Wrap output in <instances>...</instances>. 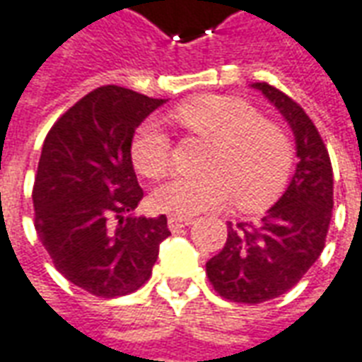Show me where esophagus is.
I'll use <instances>...</instances> for the list:
<instances>
[{"instance_id":"1","label":"esophagus","mask_w":362,"mask_h":362,"mask_svg":"<svg viewBox=\"0 0 362 362\" xmlns=\"http://www.w3.org/2000/svg\"><path fill=\"white\" fill-rule=\"evenodd\" d=\"M189 224H193V220H191V218H179V216L168 218V228L171 230V232H177V230L189 226Z\"/></svg>"}]
</instances>
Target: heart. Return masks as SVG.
<instances>
[{
    "label": "heart",
    "instance_id": "b5f03b06",
    "mask_svg": "<svg viewBox=\"0 0 362 362\" xmlns=\"http://www.w3.org/2000/svg\"><path fill=\"white\" fill-rule=\"evenodd\" d=\"M173 119L189 132L210 140L206 175L177 177L153 194L156 206L189 218L220 209L234 199L238 209L259 212L279 199L288 183L294 148L279 122L232 95H201L181 103ZM138 173L160 179L171 169V140L156 120L136 130L130 146Z\"/></svg>",
    "mask_w": 362,
    "mask_h": 362
}]
</instances>
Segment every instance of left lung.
<instances>
[{
    "instance_id": "left-lung-1",
    "label": "left lung",
    "mask_w": 362,
    "mask_h": 362,
    "mask_svg": "<svg viewBox=\"0 0 362 362\" xmlns=\"http://www.w3.org/2000/svg\"><path fill=\"white\" fill-rule=\"evenodd\" d=\"M253 87L288 120L298 163L261 222H228L224 247L206 263L212 288L238 304H261L291 291L322 255L333 209L332 161L312 119L281 89L265 81Z\"/></svg>"
}]
</instances>
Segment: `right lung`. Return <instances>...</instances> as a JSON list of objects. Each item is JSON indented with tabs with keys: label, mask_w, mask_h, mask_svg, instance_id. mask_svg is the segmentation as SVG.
I'll list each match as a JSON object with an SVG mask.
<instances>
[{
	"label": "right lung",
	"mask_w": 362,
	"mask_h": 362,
	"mask_svg": "<svg viewBox=\"0 0 362 362\" xmlns=\"http://www.w3.org/2000/svg\"><path fill=\"white\" fill-rule=\"evenodd\" d=\"M161 103L124 87H97L46 134L33 185L35 230L54 267L99 298L138 291L171 234L163 214L130 216L144 197L132 136Z\"/></svg>",
	"instance_id": "1"
}]
</instances>
